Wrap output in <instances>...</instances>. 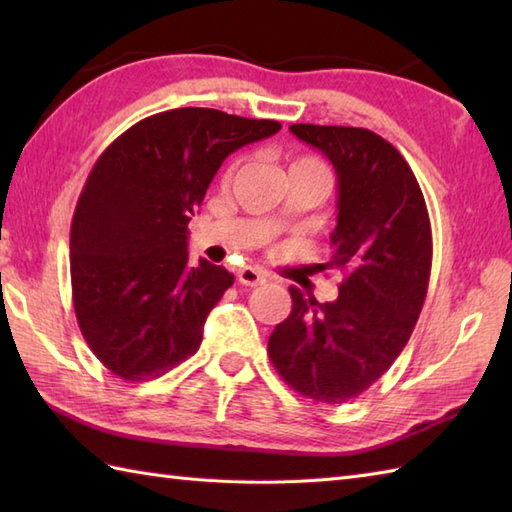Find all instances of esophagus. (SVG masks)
I'll return each instance as SVG.
<instances>
[{
    "label": "esophagus",
    "instance_id": "34e87169",
    "mask_svg": "<svg viewBox=\"0 0 512 512\" xmlns=\"http://www.w3.org/2000/svg\"><path fill=\"white\" fill-rule=\"evenodd\" d=\"M237 279H239V284L242 286H262V284H266L268 281V275L264 273V270H257V268H253V266H246V268H242L237 273Z\"/></svg>",
    "mask_w": 512,
    "mask_h": 512
}]
</instances>
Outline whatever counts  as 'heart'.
Wrapping results in <instances>:
<instances>
[{
    "label": "heart",
    "mask_w": 512,
    "mask_h": 512,
    "mask_svg": "<svg viewBox=\"0 0 512 512\" xmlns=\"http://www.w3.org/2000/svg\"><path fill=\"white\" fill-rule=\"evenodd\" d=\"M290 167H319V169H323L317 160H312V158H301V160H297V162H292ZM231 171H233V167H228V171H226V178L231 176Z\"/></svg>",
    "instance_id": "heart-1"
}]
</instances>
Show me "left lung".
Wrapping results in <instances>:
<instances>
[{"instance_id":"8db88e82","label":"left lung","mask_w":512,"mask_h":512,"mask_svg":"<svg viewBox=\"0 0 512 512\" xmlns=\"http://www.w3.org/2000/svg\"><path fill=\"white\" fill-rule=\"evenodd\" d=\"M332 162L336 226L323 268L345 275L334 301L290 288L292 312L268 339L290 387L339 405L383 376L407 345L431 273V226L418 180L385 138L361 127L290 125Z\"/></svg>"}]
</instances>
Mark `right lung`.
<instances>
[{
    "mask_svg": "<svg viewBox=\"0 0 512 512\" xmlns=\"http://www.w3.org/2000/svg\"><path fill=\"white\" fill-rule=\"evenodd\" d=\"M279 129L178 107L105 149L74 211L70 273L76 321L110 372L158 378L198 352L206 317L235 277L206 259L189 262L187 226L222 162Z\"/></svg>",
    "mask_w": 512,
    "mask_h": 512,
    "instance_id": "1",
    "label": "right lung"
}]
</instances>
